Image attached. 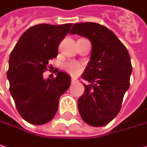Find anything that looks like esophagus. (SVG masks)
<instances>
[{"mask_svg":"<svg viewBox=\"0 0 147 147\" xmlns=\"http://www.w3.org/2000/svg\"><path fill=\"white\" fill-rule=\"evenodd\" d=\"M71 84H76V83H77V80L76 78H71Z\"/></svg>","mask_w":147,"mask_h":147,"instance_id":"esophagus-1","label":"esophagus"}]
</instances>
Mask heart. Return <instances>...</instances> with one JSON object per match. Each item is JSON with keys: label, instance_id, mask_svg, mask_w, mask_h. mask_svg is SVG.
Returning <instances> with one entry per match:
<instances>
[{"label": "heart", "instance_id": "b5f03b06", "mask_svg": "<svg viewBox=\"0 0 147 147\" xmlns=\"http://www.w3.org/2000/svg\"><path fill=\"white\" fill-rule=\"evenodd\" d=\"M63 68L65 69V71H67L69 74L72 76H76L82 71L83 65L82 63H79L77 61H71L65 63L63 65Z\"/></svg>", "mask_w": 147, "mask_h": 147}]
</instances>
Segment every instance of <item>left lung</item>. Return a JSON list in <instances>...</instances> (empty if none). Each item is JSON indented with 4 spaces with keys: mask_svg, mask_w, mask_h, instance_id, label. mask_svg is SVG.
I'll return each instance as SVG.
<instances>
[{
    "mask_svg": "<svg viewBox=\"0 0 147 147\" xmlns=\"http://www.w3.org/2000/svg\"><path fill=\"white\" fill-rule=\"evenodd\" d=\"M69 34L91 40V60L82 78L90 82L78 99L82 120L92 126L107 125L121 111L125 91L130 87L132 71L127 49L107 27L98 23L74 24Z\"/></svg>",
    "mask_w": 147,
    "mask_h": 147,
    "instance_id": "1",
    "label": "left lung"
}]
</instances>
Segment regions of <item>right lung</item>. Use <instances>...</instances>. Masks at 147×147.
Returning a JSON list of instances; mask_svg holds the SVG:
<instances>
[{
    "label": "right lung",
    "mask_w": 147,
    "mask_h": 147,
    "mask_svg": "<svg viewBox=\"0 0 147 147\" xmlns=\"http://www.w3.org/2000/svg\"><path fill=\"white\" fill-rule=\"evenodd\" d=\"M72 24H40L26 30L9 59L10 92L21 117L33 125H43L55 117L59 99L71 85L63 71L44 80L48 63L57 56L58 47Z\"/></svg>",
    "instance_id": "1"
}]
</instances>
